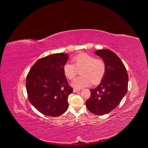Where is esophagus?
Returning <instances> with one entry per match:
<instances>
[{
    "instance_id": "obj_1",
    "label": "esophagus",
    "mask_w": 148,
    "mask_h": 148,
    "mask_svg": "<svg viewBox=\"0 0 148 148\" xmlns=\"http://www.w3.org/2000/svg\"><path fill=\"white\" fill-rule=\"evenodd\" d=\"M79 91H80V90H78V89H75V88L73 89V92H78Z\"/></svg>"
}]
</instances>
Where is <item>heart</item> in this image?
Listing matches in <instances>:
<instances>
[{
    "label": "heart",
    "mask_w": 148,
    "mask_h": 148,
    "mask_svg": "<svg viewBox=\"0 0 148 148\" xmlns=\"http://www.w3.org/2000/svg\"><path fill=\"white\" fill-rule=\"evenodd\" d=\"M73 64L66 62L63 66L64 75L69 79H73L80 70L81 76L75 78L71 85L75 89H81L99 83L106 73L107 67L103 59L97 58L87 53H81L72 59Z\"/></svg>",
    "instance_id": "heart-1"
}]
</instances>
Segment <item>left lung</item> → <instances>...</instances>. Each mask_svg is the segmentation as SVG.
Here are the masks:
<instances>
[{
    "label": "left lung",
    "mask_w": 148,
    "mask_h": 148,
    "mask_svg": "<svg viewBox=\"0 0 148 148\" xmlns=\"http://www.w3.org/2000/svg\"><path fill=\"white\" fill-rule=\"evenodd\" d=\"M95 54L104 60L107 70L99 85L90 90L91 96L86 104L91 113L102 115L120 103L128 90V75L123 63L112 51L98 50Z\"/></svg>",
    "instance_id": "obj_1"
}]
</instances>
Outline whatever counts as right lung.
Listing matches in <instances>:
<instances>
[{
  "label": "right lung",
  "mask_w": 148,
  "mask_h": 148,
  "mask_svg": "<svg viewBox=\"0 0 148 148\" xmlns=\"http://www.w3.org/2000/svg\"><path fill=\"white\" fill-rule=\"evenodd\" d=\"M69 56L53 54L38 59L29 71L26 82L28 99L41 114L56 117L69 107L68 97L73 91L63 72Z\"/></svg>",
  "instance_id": "obj_1"
}]
</instances>
